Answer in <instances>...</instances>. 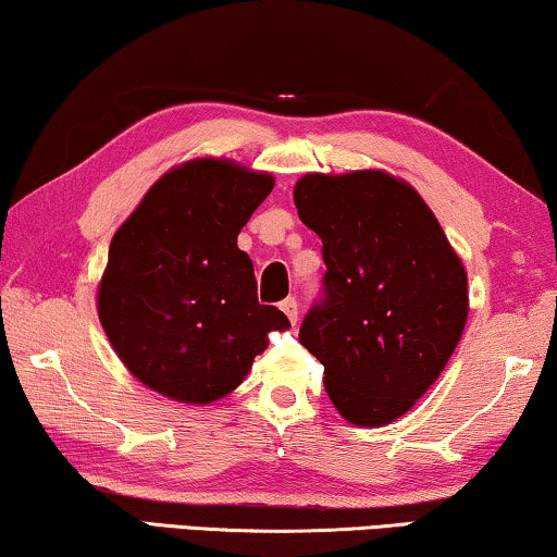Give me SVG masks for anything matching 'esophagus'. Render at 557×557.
Wrapping results in <instances>:
<instances>
[{
	"mask_svg": "<svg viewBox=\"0 0 557 557\" xmlns=\"http://www.w3.org/2000/svg\"><path fill=\"white\" fill-rule=\"evenodd\" d=\"M280 308H282V312H285V315L289 318V323H297V310H300V308H297V300H295V297H285V300H282L280 302Z\"/></svg>",
	"mask_w": 557,
	"mask_h": 557,
	"instance_id": "34e87169",
	"label": "esophagus"
}]
</instances>
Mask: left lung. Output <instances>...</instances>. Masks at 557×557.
Instances as JSON below:
<instances>
[{"mask_svg": "<svg viewBox=\"0 0 557 557\" xmlns=\"http://www.w3.org/2000/svg\"><path fill=\"white\" fill-rule=\"evenodd\" d=\"M302 224L323 239V293L300 343L325 366L341 417L383 426L424 396L467 323V272L432 209L383 171L308 174Z\"/></svg>", "mask_w": 557, "mask_h": 557, "instance_id": "8db88e82", "label": "left lung"}]
</instances>
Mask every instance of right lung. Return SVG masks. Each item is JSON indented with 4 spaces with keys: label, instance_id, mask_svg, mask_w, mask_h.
<instances>
[{
    "label": "right lung",
    "instance_id": "obj_1",
    "mask_svg": "<svg viewBox=\"0 0 557 557\" xmlns=\"http://www.w3.org/2000/svg\"><path fill=\"white\" fill-rule=\"evenodd\" d=\"M270 174L197 159L159 178L108 249L98 315L125 368L184 404H211L245 381L270 331L289 320L257 300L242 226L270 197Z\"/></svg>",
    "mask_w": 557,
    "mask_h": 557
}]
</instances>
